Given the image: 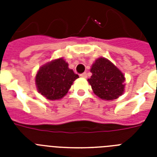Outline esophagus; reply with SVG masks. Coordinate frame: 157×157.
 Listing matches in <instances>:
<instances>
[{
    "label": "esophagus",
    "instance_id": "1",
    "mask_svg": "<svg viewBox=\"0 0 157 157\" xmlns=\"http://www.w3.org/2000/svg\"><path fill=\"white\" fill-rule=\"evenodd\" d=\"M81 77H82V78H86V77H87V74H86V72L81 73Z\"/></svg>",
    "mask_w": 157,
    "mask_h": 157
}]
</instances>
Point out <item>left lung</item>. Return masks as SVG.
<instances>
[{
	"mask_svg": "<svg viewBox=\"0 0 157 157\" xmlns=\"http://www.w3.org/2000/svg\"><path fill=\"white\" fill-rule=\"evenodd\" d=\"M88 81L94 93L104 100H113L124 93V74L105 58L96 59L90 69Z\"/></svg>",
	"mask_w": 157,
	"mask_h": 157,
	"instance_id": "obj_1",
	"label": "left lung"
}]
</instances>
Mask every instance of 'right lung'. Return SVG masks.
<instances>
[{"label":"right lung","mask_w":157,"mask_h":157,"mask_svg":"<svg viewBox=\"0 0 157 157\" xmlns=\"http://www.w3.org/2000/svg\"><path fill=\"white\" fill-rule=\"evenodd\" d=\"M79 76L68 68L63 59H54L40 67L36 75L38 92L50 100L61 99L66 95Z\"/></svg>","instance_id":"right-lung-1"}]
</instances>
